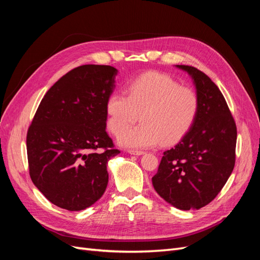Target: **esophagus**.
Segmentation results:
<instances>
[{
    "instance_id": "34e87169",
    "label": "esophagus",
    "mask_w": 260,
    "mask_h": 260,
    "mask_svg": "<svg viewBox=\"0 0 260 260\" xmlns=\"http://www.w3.org/2000/svg\"><path fill=\"white\" fill-rule=\"evenodd\" d=\"M128 152H129L131 155H138V156L144 154L143 151H135V149H130V151H128Z\"/></svg>"
}]
</instances>
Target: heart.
I'll return each instance as SVG.
<instances>
[{
  "instance_id": "1",
  "label": "heart",
  "mask_w": 260,
  "mask_h": 260,
  "mask_svg": "<svg viewBox=\"0 0 260 260\" xmlns=\"http://www.w3.org/2000/svg\"><path fill=\"white\" fill-rule=\"evenodd\" d=\"M198 94L181 86L171 77L160 73H146L129 82L127 95L113 93L106 103L108 127L122 146L153 147L162 142L175 144L191 130L199 114ZM141 115L143 123L135 128Z\"/></svg>"
}]
</instances>
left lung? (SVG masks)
<instances>
[{"mask_svg":"<svg viewBox=\"0 0 260 260\" xmlns=\"http://www.w3.org/2000/svg\"><path fill=\"white\" fill-rule=\"evenodd\" d=\"M177 67L192 77L199 114L187 135L164 152L152 182L170 205L200 209L216 198L232 174L237 125L222 93L207 75L192 66Z\"/></svg>","mask_w":260,"mask_h":260,"instance_id":"left-lung-1","label":"left lung"}]
</instances>
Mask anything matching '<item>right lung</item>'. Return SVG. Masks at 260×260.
Masks as SVG:
<instances>
[{
    "instance_id": "obj_1",
    "label": "right lung",
    "mask_w": 260,
    "mask_h": 260,
    "mask_svg": "<svg viewBox=\"0 0 260 260\" xmlns=\"http://www.w3.org/2000/svg\"><path fill=\"white\" fill-rule=\"evenodd\" d=\"M117 69L82 65L46 92L27 132L29 174L54 205H93L108 183L107 162L120 153L106 132V103Z\"/></svg>"
}]
</instances>
